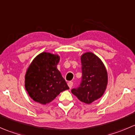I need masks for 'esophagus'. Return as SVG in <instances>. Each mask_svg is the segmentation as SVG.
<instances>
[{
  "label": "esophagus",
  "instance_id": "34e87169",
  "mask_svg": "<svg viewBox=\"0 0 135 135\" xmlns=\"http://www.w3.org/2000/svg\"><path fill=\"white\" fill-rule=\"evenodd\" d=\"M68 85H69V88H70V89H71L72 87H73V81H69V82H68Z\"/></svg>",
  "mask_w": 135,
  "mask_h": 135
}]
</instances>
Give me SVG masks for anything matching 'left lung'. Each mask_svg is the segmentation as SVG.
Masks as SVG:
<instances>
[{
	"label": "left lung",
	"instance_id": "1",
	"mask_svg": "<svg viewBox=\"0 0 135 135\" xmlns=\"http://www.w3.org/2000/svg\"><path fill=\"white\" fill-rule=\"evenodd\" d=\"M81 62V83L71 92L80 101L90 104L103 96L108 83V74L101 60L93 53L83 54Z\"/></svg>",
	"mask_w": 135,
	"mask_h": 135
}]
</instances>
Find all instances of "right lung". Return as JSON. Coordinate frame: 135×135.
<instances>
[{
	"label": "right lung",
	"mask_w": 135,
	"mask_h": 135,
	"mask_svg": "<svg viewBox=\"0 0 135 135\" xmlns=\"http://www.w3.org/2000/svg\"><path fill=\"white\" fill-rule=\"evenodd\" d=\"M59 55L43 52L34 59L25 74V86L35 101L46 104L54 100L61 92L69 89L58 70Z\"/></svg>",
	"instance_id": "right-lung-1"
}]
</instances>
